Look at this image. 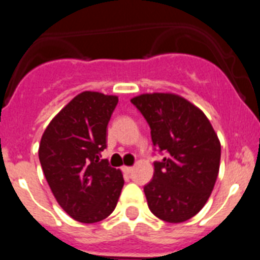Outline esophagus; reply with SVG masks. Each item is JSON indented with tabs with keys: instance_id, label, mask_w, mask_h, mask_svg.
I'll return each mask as SVG.
<instances>
[{
	"instance_id": "obj_1",
	"label": "esophagus",
	"mask_w": 260,
	"mask_h": 260,
	"mask_svg": "<svg viewBox=\"0 0 260 260\" xmlns=\"http://www.w3.org/2000/svg\"><path fill=\"white\" fill-rule=\"evenodd\" d=\"M133 169H134L133 167H122V172H123V173H126V174L132 173Z\"/></svg>"
}]
</instances>
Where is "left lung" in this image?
<instances>
[{"mask_svg": "<svg viewBox=\"0 0 260 260\" xmlns=\"http://www.w3.org/2000/svg\"><path fill=\"white\" fill-rule=\"evenodd\" d=\"M151 128L153 177L144 185L151 212L167 222L191 219L210 198L219 174L221 146L201 109L173 93H146L132 99Z\"/></svg>", "mask_w": 260, "mask_h": 260, "instance_id": "1", "label": "left lung"}]
</instances>
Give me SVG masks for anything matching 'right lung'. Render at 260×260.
I'll return each instance as SVG.
<instances>
[{
  "instance_id": "add662e5",
  "label": "right lung",
  "mask_w": 260,
  "mask_h": 260,
  "mask_svg": "<svg viewBox=\"0 0 260 260\" xmlns=\"http://www.w3.org/2000/svg\"><path fill=\"white\" fill-rule=\"evenodd\" d=\"M117 103V96L79 93L41 137L39 158L48 185L59 206L77 221L91 224L108 217L123 187L121 171L100 158Z\"/></svg>"
}]
</instances>
